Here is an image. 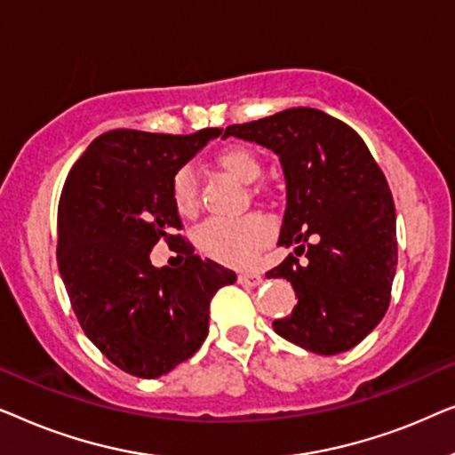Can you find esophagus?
I'll list each match as a JSON object with an SVG mask.
<instances>
[{
  "label": "esophagus",
  "instance_id": "34e87169",
  "mask_svg": "<svg viewBox=\"0 0 455 455\" xmlns=\"http://www.w3.org/2000/svg\"><path fill=\"white\" fill-rule=\"evenodd\" d=\"M260 282H263V277H260V273H257V271L238 273V283L246 285V288H254V285H259Z\"/></svg>",
  "mask_w": 455,
  "mask_h": 455
}]
</instances>
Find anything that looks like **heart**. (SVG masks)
Instances as JSON below:
<instances>
[{
    "instance_id": "b5f03b06",
    "label": "heart",
    "mask_w": 455,
    "mask_h": 455,
    "mask_svg": "<svg viewBox=\"0 0 455 455\" xmlns=\"http://www.w3.org/2000/svg\"><path fill=\"white\" fill-rule=\"evenodd\" d=\"M215 165L244 184L263 176V159L246 145H229L215 155ZM172 203L182 217H195L201 207L196 176L190 167H180L172 176ZM196 246L217 263L251 265L273 240V226L265 215L251 213L238 220H211L196 229Z\"/></svg>"
}]
</instances>
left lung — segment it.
I'll use <instances>...</instances> for the list:
<instances>
[{
    "label": "left lung",
    "mask_w": 455,
    "mask_h": 455,
    "mask_svg": "<svg viewBox=\"0 0 455 455\" xmlns=\"http://www.w3.org/2000/svg\"><path fill=\"white\" fill-rule=\"evenodd\" d=\"M228 136L275 151L288 184L277 244L296 248L267 277L288 279L298 304L273 329L323 356L350 350L387 313L395 275V207L381 167L356 130L313 108L232 124Z\"/></svg>",
    "instance_id": "obj_1"
}]
</instances>
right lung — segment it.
I'll return each instance as SVG.
<instances>
[{"mask_svg":"<svg viewBox=\"0 0 455 455\" xmlns=\"http://www.w3.org/2000/svg\"><path fill=\"white\" fill-rule=\"evenodd\" d=\"M220 128L195 134L109 130L68 173L58 204V267L92 344L128 375L157 379L188 360L209 331L215 291L235 273L201 259L180 232L172 176ZM159 239L176 241L185 265H150Z\"/></svg>","mask_w":455,"mask_h":455,"instance_id":"right-lung-1","label":"right lung"}]
</instances>
